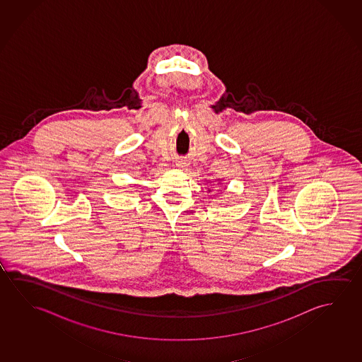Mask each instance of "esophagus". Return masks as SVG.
<instances>
[{
    "instance_id": "34e87169",
    "label": "esophagus",
    "mask_w": 362,
    "mask_h": 362,
    "mask_svg": "<svg viewBox=\"0 0 362 362\" xmlns=\"http://www.w3.org/2000/svg\"><path fill=\"white\" fill-rule=\"evenodd\" d=\"M176 166L182 168V167L187 166V163H186V161H184V160H178V161H176Z\"/></svg>"
}]
</instances>
